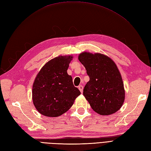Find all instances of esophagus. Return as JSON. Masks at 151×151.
Listing matches in <instances>:
<instances>
[{"instance_id":"esophagus-1","label":"esophagus","mask_w":151,"mask_h":151,"mask_svg":"<svg viewBox=\"0 0 151 151\" xmlns=\"http://www.w3.org/2000/svg\"><path fill=\"white\" fill-rule=\"evenodd\" d=\"M78 89H79V90L80 91V92H81V93H83V86H82V85H80V86H78Z\"/></svg>"}]
</instances>
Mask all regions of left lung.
<instances>
[{
    "instance_id": "8db88e82",
    "label": "left lung",
    "mask_w": 151,
    "mask_h": 151,
    "mask_svg": "<svg viewBox=\"0 0 151 151\" xmlns=\"http://www.w3.org/2000/svg\"><path fill=\"white\" fill-rule=\"evenodd\" d=\"M78 59L89 76L83 94L91 107L101 115L116 113L125 99L124 83L116 65L110 58L100 53L84 52Z\"/></svg>"
}]
</instances>
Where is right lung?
I'll list each match as a JSON object with an SVG mask.
<instances>
[{
    "mask_svg": "<svg viewBox=\"0 0 151 151\" xmlns=\"http://www.w3.org/2000/svg\"><path fill=\"white\" fill-rule=\"evenodd\" d=\"M71 56H59L46 63L38 73L33 86L34 106L40 114L57 117L73 106L80 91L73 85L67 70Z\"/></svg>",
    "mask_w": 151,
    "mask_h": 151,
    "instance_id": "add662e5",
    "label": "right lung"
}]
</instances>
